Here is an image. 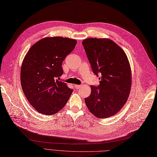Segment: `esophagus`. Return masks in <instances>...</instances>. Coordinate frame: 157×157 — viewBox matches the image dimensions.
<instances>
[{
	"instance_id": "1",
	"label": "esophagus",
	"mask_w": 157,
	"mask_h": 157,
	"mask_svg": "<svg viewBox=\"0 0 157 157\" xmlns=\"http://www.w3.org/2000/svg\"><path fill=\"white\" fill-rule=\"evenodd\" d=\"M81 87V85H75V88L76 89H78Z\"/></svg>"
}]
</instances>
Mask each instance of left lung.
Segmentation results:
<instances>
[{
  "mask_svg": "<svg viewBox=\"0 0 157 157\" xmlns=\"http://www.w3.org/2000/svg\"><path fill=\"white\" fill-rule=\"evenodd\" d=\"M93 73L100 80L85 98L89 111L99 118L110 117L125 104L131 88V70L125 52L109 39L82 42Z\"/></svg>",
  "mask_w": 157,
  "mask_h": 157,
  "instance_id": "obj_1",
  "label": "left lung"
}]
</instances>
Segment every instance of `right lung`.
<instances>
[{
  "label": "right lung",
  "instance_id": "right-lung-1",
  "mask_svg": "<svg viewBox=\"0 0 157 157\" xmlns=\"http://www.w3.org/2000/svg\"><path fill=\"white\" fill-rule=\"evenodd\" d=\"M76 44V40L67 37H47L33 44L26 54L21 68V87L40 113H56L68 101L73 89L58 78L63 73V61Z\"/></svg>",
  "mask_w": 157,
  "mask_h": 157
}]
</instances>
